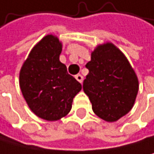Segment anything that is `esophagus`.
<instances>
[{"instance_id": "34e87169", "label": "esophagus", "mask_w": 154, "mask_h": 154, "mask_svg": "<svg viewBox=\"0 0 154 154\" xmlns=\"http://www.w3.org/2000/svg\"><path fill=\"white\" fill-rule=\"evenodd\" d=\"M75 79L79 81V82H80V83H82V81H83V76L81 75L80 74H78L75 75Z\"/></svg>"}]
</instances>
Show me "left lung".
<instances>
[{
  "mask_svg": "<svg viewBox=\"0 0 154 154\" xmlns=\"http://www.w3.org/2000/svg\"><path fill=\"white\" fill-rule=\"evenodd\" d=\"M89 70L83 91L94 113L106 122H116L133 107L139 83L125 54L112 43L99 45L85 65Z\"/></svg>",
  "mask_w": 154,
  "mask_h": 154,
  "instance_id": "8db88e82",
  "label": "left lung"
}]
</instances>
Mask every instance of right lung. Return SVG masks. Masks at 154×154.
<instances>
[{
    "mask_svg": "<svg viewBox=\"0 0 154 154\" xmlns=\"http://www.w3.org/2000/svg\"><path fill=\"white\" fill-rule=\"evenodd\" d=\"M62 44L47 35L30 51L20 71V88L29 107L46 121H57L70 112L81 84L59 61Z\"/></svg>",
    "mask_w": 154,
    "mask_h": 154,
    "instance_id": "add662e5",
    "label": "right lung"
}]
</instances>
